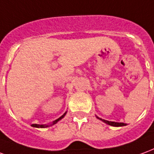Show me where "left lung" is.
Returning a JSON list of instances; mask_svg holds the SVG:
<instances>
[{
  "label": "left lung",
  "instance_id": "1",
  "mask_svg": "<svg viewBox=\"0 0 154 154\" xmlns=\"http://www.w3.org/2000/svg\"><path fill=\"white\" fill-rule=\"evenodd\" d=\"M97 119H99L101 121H103V122H105L106 124L110 125H112V126H124V125H126L125 124V123H122V122H109V121H106V120H103V119H101L99 117H97Z\"/></svg>",
  "mask_w": 154,
  "mask_h": 154
}]
</instances>
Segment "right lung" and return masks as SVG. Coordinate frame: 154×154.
<instances>
[{
    "label": "right lung",
    "instance_id": "obj_1",
    "mask_svg": "<svg viewBox=\"0 0 154 154\" xmlns=\"http://www.w3.org/2000/svg\"><path fill=\"white\" fill-rule=\"evenodd\" d=\"M66 112H65V113H64L63 115L61 116L60 117H59V118H58V119H57L56 121H54V122H52V123H51V125H38V124H32V126H33V127H37V128H46V127H48V126H50V125H52L57 124V122H59L60 120H61V119L63 118L64 116H66Z\"/></svg>",
    "mask_w": 154,
    "mask_h": 154
}]
</instances>
